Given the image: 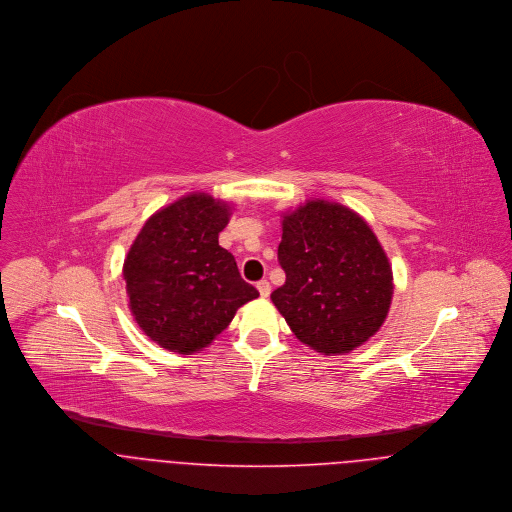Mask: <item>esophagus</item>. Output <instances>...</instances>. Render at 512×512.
Instances as JSON below:
<instances>
[{
	"mask_svg": "<svg viewBox=\"0 0 512 512\" xmlns=\"http://www.w3.org/2000/svg\"><path fill=\"white\" fill-rule=\"evenodd\" d=\"M256 288H258V292H260L262 297H268L270 292H272V288H270V282H268V280H262V282H258V284H256Z\"/></svg>",
	"mask_w": 512,
	"mask_h": 512,
	"instance_id": "obj_1",
	"label": "esophagus"
}]
</instances>
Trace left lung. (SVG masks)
Masks as SVG:
<instances>
[{
	"instance_id": "8db88e82",
	"label": "left lung",
	"mask_w": 512,
	"mask_h": 512,
	"mask_svg": "<svg viewBox=\"0 0 512 512\" xmlns=\"http://www.w3.org/2000/svg\"><path fill=\"white\" fill-rule=\"evenodd\" d=\"M278 260L286 284L272 301L303 345L343 355L382 327L392 268L372 228L349 207L315 199L284 213Z\"/></svg>"
}]
</instances>
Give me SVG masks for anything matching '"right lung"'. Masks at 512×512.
<instances>
[{"label":"right lung","mask_w":512,"mask_h":512,"mask_svg":"<svg viewBox=\"0 0 512 512\" xmlns=\"http://www.w3.org/2000/svg\"><path fill=\"white\" fill-rule=\"evenodd\" d=\"M232 207L191 193L151 215L124 260L136 323L173 353L209 347L238 307L260 293L240 278L234 256L219 246Z\"/></svg>","instance_id":"1"}]
</instances>
